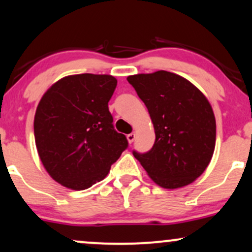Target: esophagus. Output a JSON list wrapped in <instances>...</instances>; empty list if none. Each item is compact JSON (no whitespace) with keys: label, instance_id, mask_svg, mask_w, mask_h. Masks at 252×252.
Segmentation results:
<instances>
[{"label":"esophagus","instance_id":"1","mask_svg":"<svg viewBox=\"0 0 252 252\" xmlns=\"http://www.w3.org/2000/svg\"><path fill=\"white\" fill-rule=\"evenodd\" d=\"M134 140H135V134L134 133H130V134L127 135V141H128L129 144H132Z\"/></svg>","mask_w":252,"mask_h":252}]
</instances>
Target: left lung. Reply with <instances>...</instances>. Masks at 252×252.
Masks as SVG:
<instances>
[{
    "mask_svg": "<svg viewBox=\"0 0 252 252\" xmlns=\"http://www.w3.org/2000/svg\"><path fill=\"white\" fill-rule=\"evenodd\" d=\"M127 81L147 105L156 133L151 150L133 151L134 157L159 187L191 184L215 150L216 120L209 101L188 79L169 71L133 75Z\"/></svg>",
    "mask_w": 252,
    "mask_h": 252,
    "instance_id": "8db88e82",
    "label": "left lung"
}]
</instances>
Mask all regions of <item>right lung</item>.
I'll use <instances>...</instances> for the list:
<instances>
[{
  "label": "right lung",
  "instance_id": "add662e5",
  "mask_svg": "<svg viewBox=\"0 0 252 252\" xmlns=\"http://www.w3.org/2000/svg\"><path fill=\"white\" fill-rule=\"evenodd\" d=\"M116 86L110 75H71L54 83L39 101L36 148L47 173L63 187L79 191L102 181L128 147L108 108Z\"/></svg>",
  "mask_w": 252,
  "mask_h": 252
}]
</instances>
